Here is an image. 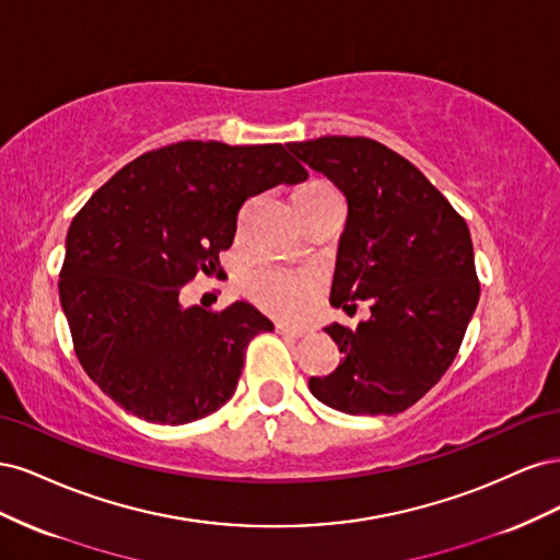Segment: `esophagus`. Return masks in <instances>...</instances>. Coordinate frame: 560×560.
<instances>
[{
    "label": "esophagus",
    "mask_w": 560,
    "mask_h": 560,
    "mask_svg": "<svg viewBox=\"0 0 560 560\" xmlns=\"http://www.w3.org/2000/svg\"><path fill=\"white\" fill-rule=\"evenodd\" d=\"M276 331H278V334H282V336H290V338H301L303 334H306V329L292 327V325H284V322H278V325H276Z\"/></svg>",
    "instance_id": "34e87169"
}]
</instances>
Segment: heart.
Wrapping results in <instances>:
<instances>
[{
  "mask_svg": "<svg viewBox=\"0 0 560 560\" xmlns=\"http://www.w3.org/2000/svg\"><path fill=\"white\" fill-rule=\"evenodd\" d=\"M334 194V189L325 182H311L301 186L294 198H319ZM241 290L247 301L276 317H299L308 306V299L317 290V280L308 270L287 268L278 264H261L247 270Z\"/></svg>",
  "mask_w": 560,
  "mask_h": 560,
  "instance_id": "1",
  "label": "heart"
}]
</instances>
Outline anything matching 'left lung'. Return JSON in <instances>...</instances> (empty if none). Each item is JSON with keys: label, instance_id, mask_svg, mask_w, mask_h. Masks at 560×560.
Wrapping results in <instances>:
<instances>
[{"label": "left lung", "instance_id": "left-lung-1", "mask_svg": "<svg viewBox=\"0 0 560 560\" xmlns=\"http://www.w3.org/2000/svg\"><path fill=\"white\" fill-rule=\"evenodd\" d=\"M287 149L348 200L331 306L371 299L354 329L325 327L343 358L308 381L311 393L350 416L401 413L446 374L479 303L469 229L413 163L376 140L325 135Z\"/></svg>", "mask_w": 560, "mask_h": 560}]
</instances>
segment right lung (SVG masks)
I'll return each mask as SVG.
<instances>
[{
  "label": "right lung",
  "instance_id": "add662e5",
  "mask_svg": "<svg viewBox=\"0 0 560 560\" xmlns=\"http://www.w3.org/2000/svg\"><path fill=\"white\" fill-rule=\"evenodd\" d=\"M306 179L284 144L186 140L100 186L67 231L58 290L77 358L107 397L159 425L222 409L247 343L273 322L247 301L186 308L179 292L217 273L249 196Z\"/></svg>",
  "mask_w": 560,
  "mask_h": 560
}]
</instances>
